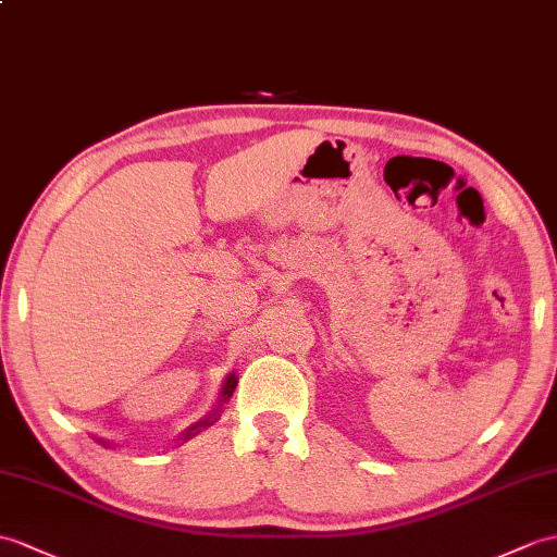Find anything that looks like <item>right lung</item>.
<instances>
[{"instance_id":"1","label":"right lung","mask_w":557,"mask_h":557,"mask_svg":"<svg viewBox=\"0 0 557 557\" xmlns=\"http://www.w3.org/2000/svg\"><path fill=\"white\" fill-rule=\"evenodd\" d=\"M235 386H237V374L232 372V374H227V380H225V384H223V392H220V404H218V408L211 412V416H206L201 422L191 424L189 430H187L183 436H180V438H183V442H187V438H191L194 434H199L201 430H206V426H211V424L218 420V416H220V406H223L225 400H227L232 394H235ZM99 442H101V438H99ZM101 444H107V442H101Z\"/></svg>"}]
</instances>
